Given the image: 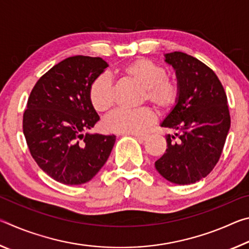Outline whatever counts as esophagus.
Here are the masks:
<instances>
[{
    "mask_svg": "<svg viewBox=\"0 0 249 249\" xmlns=\"http://www.w3.org/2000/svg\"><path fill=\"white\" fill-rule=\"evenodd\" d=\"M132 136L136 138V140H138V141L144 142L149 137V135L148 134H132Z\"/></svg>",
    "mask_w": 249,
    "mask_h": 249,
    "instance_id": "1",
    "label": "esophagus"
}]
</instances>
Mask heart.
<instances>
[{"instance_id":"1","label":"heart","mask_w":249,"mask_h":249,"mask_svg":"<svg viewBox=\"0 0 249 249\" xmlns=\"http://www.w3.org/2000/svg\"><path fill=\"white\" fill-rule=\"evenodd\" d=\"M124 78L142 88V102H149L160 112H166L177 103L180 94L179 83L167 77V70L149 59H137L121 70ZM89 99L95 111L107 112L114 103L113 84L107 75H100L91 83ZM155 114L149 107L134 111L119 109L103 121L107 132L115 134H137L154 123Z\"/></svg>"}]
</instances>
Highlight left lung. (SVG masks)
Returning <instances> with one entry per match:
<instances>
[{"instance_id":"8db88e82","label":"left lung","mask_w":249,"mask_h":249,"mask_svg":"<svg viewBox=\"0 0 249 249\" xmlns=\"http://www.w3.org/2000/svg\"><path fill=\"white\" fill-rule=\"evenodd\" d=\"M176 71L179 99L160 124L168 134L166 153L155 162L163 178L191 184L205 178L218 161L231 127L226 93L217 75L199 59L181 52L165 54Z\"/></svg>"}]
</instances>
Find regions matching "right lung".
I'll use <instances>...</instances> for the list:
<instances>
[{
	"instance_id": "right-lung-1",
	"label": "right lung",
	"mask_w": 249,
	"mask_h": 249,
	"mask_svg": "<svg viewBox=\"0 0 249 249\" xmlns=\"http://www.w3.org/2000/svg\"><path fill=\"white\" fill-rule=\"evenodd\" d=\"M107 67L100 57H69L48 70L31 92L23 132L37 165L58 182L90 181L115 144V135L86 133L100 120L90 102V86Z\"/></svg>"
}]
</instances>
